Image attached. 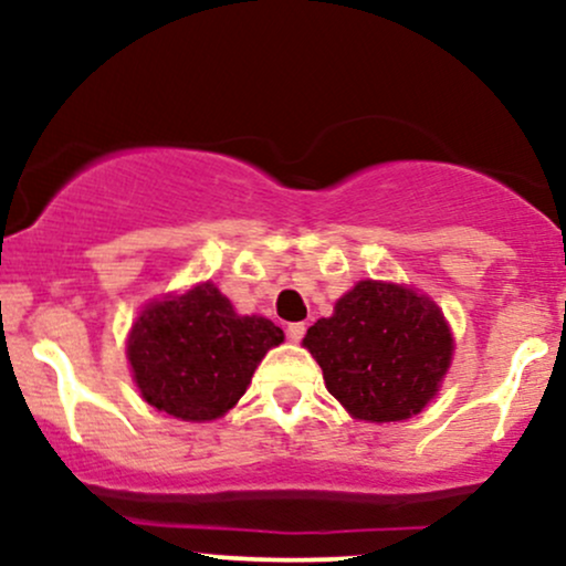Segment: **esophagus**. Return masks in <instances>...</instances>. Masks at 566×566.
<instances>
[{"mask_svg":"<svg viewBox=\"0 0 566 566\" xmlns=\"http://www.w3.org/2000/svg\"><path fill=\"white\" fill-rule=\"evenodd\" d=\"M303 335H305V324H303V322H292V324H287V337H290L292 343H301Z\"/></svg>","mask_w":566,"mask_h":566,"instance_id":"1","label":"esophagus"}]
</instances>
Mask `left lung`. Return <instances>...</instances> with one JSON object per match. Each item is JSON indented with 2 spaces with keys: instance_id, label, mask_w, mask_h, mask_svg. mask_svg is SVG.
<instances>
[{
  "instance_id": "8db88e82",
  "label": "left lung",
  "mask_w": 566,
  "mask_h": 566,
  "mask_svg": "<svg viewBox=\"0 0 566 566\" xmlns=\"http://www.w3.org/2000/svg\"><path fill=\"white\" fill-rule=\"evenodd\" d=\"M327 391L354 418L391 423L418 415L452 359L437 303L396 284L359 282L303 337Z\"/></svg>"
}]
</instances>
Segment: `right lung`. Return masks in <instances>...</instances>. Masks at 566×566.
Segmentation results:
<instances>
[{
  "label": "right lung",
  "mask_w": 566,
  "mask_h": 566,
  "mask_svg": "<svg viewBox=\"0 0 566 566\" xmlns=\"http://www.w3.org/2000/svg\"><path fill=\"white\" fill-rule=\"evenodd\" d=\"M284 333L239 316L216 284L151 303L129 333L127 356L143 399L180 420H216L237 405L265 350Z\"/></svg>",
  "instance_id": "add662e5"
}]
</instances>
